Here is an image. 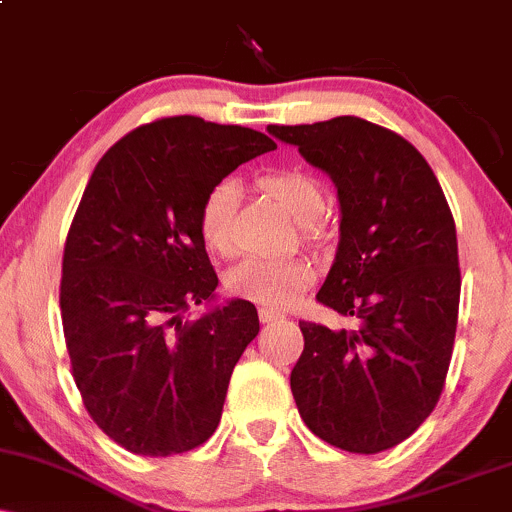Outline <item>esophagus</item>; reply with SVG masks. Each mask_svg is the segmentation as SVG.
I'll return each instance as SVG.
<instances>
[{
	"label": "esophagus",
	"instance_id": "34e87169",
	"mask_svg": "<svg viewBox=\"0 0 512 512\" xmlns=\"http://www.w3.org/2000/svg\"><path fill=\"white\" fill-rule=\"evenodd\" d=\"M281 317H284V313H276V310H269V308H262L260 310V322H264V325L281 320Z\"/></svg>",
	"mask_w": 512,
	"mask_h": 512
}]
</instances>
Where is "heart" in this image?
I'll list each match as a JSON object with an SVG mask.
<instances>
[{
  "label": "heart",
  "mask_w": 512,
  "mask_h": 512,
  "mask_svg": "<svg viewBox=\"0 0 512 512\" xmlns=\"http://www.w3.org/2000/svg\"><path fill=\"white\" fill-rule=\"evenodd\" d=\"M260 187L279 204L293 221L303 223V231L313 236V221L325 211V195L310 175L298 170H276L264 175ZM238 207V185L223 180L204 199L199 209V233L204 245L216 255L233 252V219ZM315 272L308 260H245L228 269L226 289L231 296L243 298L269 310L289 308L298 296L313 284Z\"/></svg>",
  "instance_id": "1"
}]
</instances>
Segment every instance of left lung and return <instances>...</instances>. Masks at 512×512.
<instances>
[{"instance_id":"obj_1","label":"left lung","mask_w":512,"mask_h":512,"mask_svg":"<svg viewBox=\"0 0 512 512\" xmlns=\"http://www.w3.org/2000/svg\"><path fill=\"white\" fill-rule=\"evenodd\" d=\"M267 132L337 187L339 245L317 301L358 317V330L301 322L296 407L334 448H395L436 407L455 344L460 267L448 202L407 139L361 117Z\"/></svg>"}]
</instances>
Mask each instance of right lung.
I'll return each instance as SVG.
<instances>
[{"label":"right lung","instance_id":"obj_1","mask_svg":"<svg viewBox=\"0 0 512 512\" xmlns=\"http://www.w3.org/2000/svg\"><path fill=\"white\" fill-rule=\"evenodd\" d=\"M267 134L195 115L163 117L105 151L69 228L60 308L76 387L98 428L134 455L202 445L231 373L260 332L257 308L216 298L199 209Z\"/></svg>","mask_w":512,"mask_h":512}]
</instances>
